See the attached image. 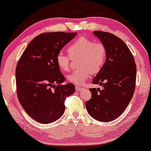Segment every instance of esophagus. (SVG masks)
I'll use <instances>...</instances> for the list:
<instances>
[{
    "label": "esophagus",
    "mask_w": 151,
    "mask_h": 151,
    "mask_svg": "<svg viewBox=\"0 0 151 151\" xmlns=\"http://www.w3.org/2000/svg\"><path fill=\"white\" fill-rule=\"evenodd\" d=\"M75 89H76V91H80L83 89V88L82 87H79V86H76Z\"/></svg>",
    "instance_id": "obj_1"
}]
</instances>
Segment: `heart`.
Listing matches in <instances>:
<instances>
[{"label":"heart","mask_w":151,"mask_h":151,"mask_svg":"<svg viewBox=\"0 0 151 151\" xmlns=\"http://www.w3.org/2000/svg\"><path fill=\"white\" fill-rule=\"evenodd\" d=\"M70 56L62 52L56 57V62L60 70L67 72L70 69V58L81 57L79 67L67 76L69 81L76 85H82L91 74L97 73L101 70L106 58V49L103 43L94 42L93 40L81 36L78 37L68 47Z\"/></svg>","instance_id":"b5f03b06"}]
</instances>
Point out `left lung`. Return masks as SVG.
<instances>
[{"mask_svg": "<svg viewBox=\"0 0 151 151\" xmlns=\"http://www.w3.org/2000/svg\"><path fill=\"white\" fill-rule=\"evenodd\" d=\"M93 34L105 45L106 58L92 82L102 89H90L91 97L85 105L91 117L107 122L117 119L131 101L136 86V65L122 40L102 31H93Z\"/></svg>", "mask_w": 151, "mask_h": 151, "instance_id": "8db88e82", "label": "left lung"}]
</instances>
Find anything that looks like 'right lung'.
<instances>
[{
	"instance_id": "add662e5",
	"label": "right lung",
	"mask_w": 151,
	"mask_h": 151,
	"mask_svg": "<svg viewBox=\"0 0 151 151\" xmlns=\"http://www.w3.org/2000/svg\"><path fill=\"white\" fill-rule=\"evenodd\" d=\"M77 32H44L29 43L15 70L17 95L30 116L40 124H50L63 115L65 100L74 93L56 62L57 55Z\"/></svg>"
}]
</instances>
